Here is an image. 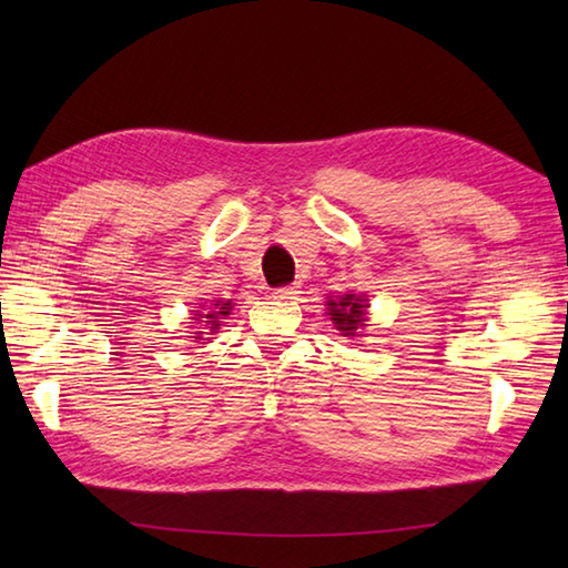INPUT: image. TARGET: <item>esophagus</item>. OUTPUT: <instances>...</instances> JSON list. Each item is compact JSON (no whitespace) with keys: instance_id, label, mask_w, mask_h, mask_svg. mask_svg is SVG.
I'll return each mask as SVG.
<instances>
[{"instance_id":"34e87169","label":"esophagus","mask_w":568,"mask_h":568,"mask_svg":"<svg viewBox=\"0 0 568 568\" xmlns=\"http://www.w3.org/2000/svg\"><path fill=\"white\" fill-rule=\"evenodd\" d=\"M300 295L297 285H285V287H275L273 291V297L275 300H295Z\"/></svg>"}]
</instances>
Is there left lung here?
<instances>
[{
	"mask_svg": "<svg viewBox=\"0 0 568 568\" xmlns=\"http://www.w3.org/2000/svg\"><path fill=\"white\" fill-rule=\"evenodd\" d=\"M366 307L368 305L364 295L346 293L336 300H329L327 315L332 317L336 329H339L344 336H361V329L366 327V315H368Z\"/></svg>",
	"mask_w": 568,
	"mask_h": 568,
	"instance_id": "left-lung-1",
	"label": "left lung"
}]
</instances>
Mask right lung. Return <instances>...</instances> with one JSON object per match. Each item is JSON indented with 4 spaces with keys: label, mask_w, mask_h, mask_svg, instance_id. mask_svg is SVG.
I'll list each match as a JSON object with an SVG mask.
<instances>
[{
    "label": "right lung",
    "mask_w": 568,
    "mask_h": 568,
    "mask_svg": "<svg viewBox=\"0 0 568 568\" xmlns=\"http://www.w3.org/2000/svg\"><path fill=\"white\" fill-rule=\"evenodd\" d=\"M229 310H232V303H222V300H214V307H210L207 312H200V310H192L195 312V317L192 320H197V322H204L200 329H204V332H195V336H192V339H202L204 334H214L216 329H220V324H222V320L229 315Z\"/></svg>",
    "instance_id": "1"
}]
</instances>
